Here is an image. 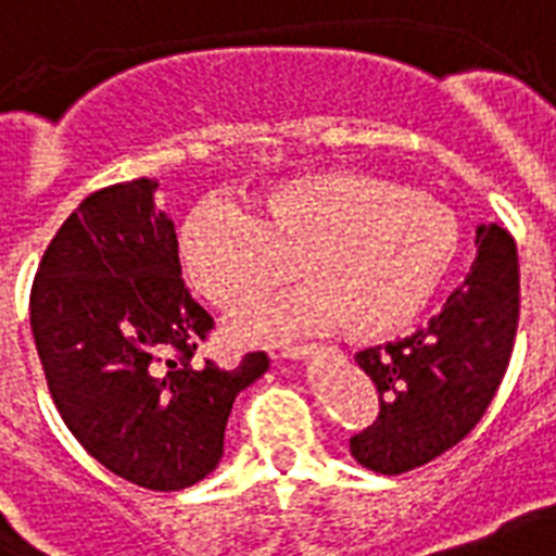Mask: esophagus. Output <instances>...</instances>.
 <instances>
[{
	"mask_svg": "<svg viewBox=\"0 0 556 556\" xmlns=\"http://www.w3.org/2000/svg\"><path fill=\"white\" fill-rule=\"evenodd\" d=\"M319 354L317 345H291V349H286V356H291V359H300V356H314Z\"/></svg>",
	"mask_w": 556,
	"mask_h": 556,
	"instance_id": "obj_1",
	"label": "esophagus"
}]
</instances>
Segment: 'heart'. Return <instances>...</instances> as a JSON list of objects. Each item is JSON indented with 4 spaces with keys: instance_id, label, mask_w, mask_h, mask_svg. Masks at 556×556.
Wrapping results in <instances>:
<instances>
[{
    "instance_id": "1",
    "label": "heart",
    "mask_w": 556,
    "mask_h": 556,
    "mask_svg": "<svg viewBox=\"0 0 556 556\" xmlns=\"http://www.w3.org/2000/svg\"><path fill=\"white\" fill-rule=\"evenodd\" d=\"M459 251L457 219L434 197L359 170L279 185L254 214L207 202L182 225L191 286L237 311L291 279L305 286L233 319L239 340L270 342L340 325L380 340L417 317Z\"/></svg>"
}]
</instances>
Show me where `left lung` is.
Listing matches in <instances>:
<instances>
[{"label": "left lung", "instance_id": "obj_1", "mask_svg": "<svg viewBox=\"0 0 556 556\" xmlns=\"http://www.w3.org/2000/svg\"><path fill=\"white\" fill-rule=\"evenodd\" d=\"M477 254L426 328L354 356L380 394V414L351 437L377 473H405L454 448L497 394L520 319V265L511 233L477 228Z\"/></svg>", "mask_w": 556, "mask_h": 556}]
</instances>
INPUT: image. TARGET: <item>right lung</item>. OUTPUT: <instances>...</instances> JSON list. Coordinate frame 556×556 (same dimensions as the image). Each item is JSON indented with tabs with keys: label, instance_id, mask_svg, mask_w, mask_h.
Here are the masks:
<instances>
[{
	"label": "right lung",
	"instance_id": "1",
	"mask_svg": "<svg viewBox=\"0 0 556 556\" xmlns=\"http://www.w3.org/2000/svg\"><path fill=\"white\" fill-rule=\"evenodd\" d=\"M156 179L108 185L67 216L30 288V328L53 405L122 480L179 491L223 459L228 414L268 371L263 351L225 371L191 363L214 319L185 288Z\"/></svg>",
	"mask_w": 556,
	"mask_h": 556
}]
</instances>
